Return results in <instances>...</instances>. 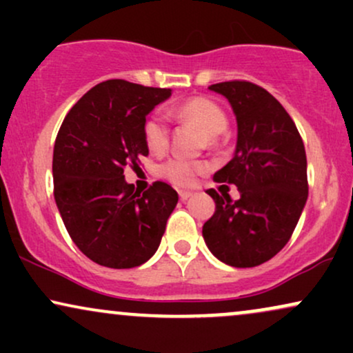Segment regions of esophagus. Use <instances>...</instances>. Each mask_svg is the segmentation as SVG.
<instances>
[{"mask_svg": "<svg viewBox=\"0 0 353 353\" xmlns=\"http://www.w3.org/2000/svg\"><path fill=\"white\" fill-rule=\"evenodd\" d=\"M190 196H192V192H190V190H179V199L181 201H188Z\"/></svg>", "mask_w": 353, "mask_h": 353, "instance_id": "obj_1", "label": "esophagus"}]
</instances>
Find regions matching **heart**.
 Returning <instances> with one entry per match:
<instances>
[{
    "label": "heart",
    "instance_id": "heart-1",
    "mask_svg": "<svg viewBox=\"0 0 353 353\" xmlns=\"http://www.w3.org/2000/svg\"><path fill=\"white\" fill-rule=\"evenodd\" d=\"M174 119L179 123H190L204 129L210 137H216L225 131L228 128V116L216 101L209 98H190L179 106L169 111ZM144 139L148 148L154 154H163L169 148V125L163 114L156 112L145 121L144 124ZM205 169V165L197 161L185 159V157L176 156L165 161L161 168V172L165 179H169L177 185H189L199 172Z\"/></svg>",
    "mask_w": 353,
    "mask_h": 353
}]
</instances>
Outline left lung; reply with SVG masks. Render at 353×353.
<instances>
[{"label": "left lung", "instance_id": "8db88e82", "mask_svg": "<svg viewBox=\"0 0 353 353\" xmlns=\"http://www.w3.org/2000/svg\"><path fill=\"white\" fill-rule=\"evenodd\" d=\"M209 89L229 101L237 121L236 152L214 181L236 184L241 197L208 190L216 210L202 237L224 264L261 265L289 242L305 208V148L292 117L264 88L225 81Z\"/></svg>", "mask_w": 353, "mask_h": 353}]
</instances>
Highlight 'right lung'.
<instances>
[{
  "label": "right lung",
  "mask_w": 353,
  "mask_h": 353,
  "mask_svg": "<svg viewBox=\"0 0 353 353\" xmlns=\"http://www.w3.org/2000/svg\"><path fill=\"white\" fill-rule=\"evenodd\" d=\"M171 89L109 79L61 124L52 152L54 201L72 242L96 264L132 269L156 254L179 196L165 182L144 192L124 179L148 156L145 116Z\"/></svg>",
  "instance_id": "right-lung-1"
}]
</instances>
